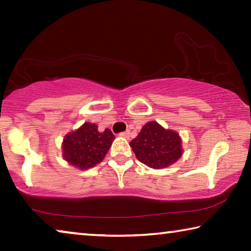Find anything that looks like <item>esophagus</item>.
I'll list each match as a JSON object with an SVG mask.
<instances>
[{"instance_id":"esophagus-1","label":"esophagus","mask_w":251,"mask_h":251,"mask_svg":"<svg viewBox=\"0 0 251 251\" xmlns=\"http://www.w3.org/2000/svg\"><path fill=\"white\" fill-rule=\"evenodd\" d=\"M129 130H126V131H123V133H121L120 135L122 136V137H125V138H128L129 137Z\"/></svg>"}]
</instances>
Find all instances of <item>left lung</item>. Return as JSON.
Listing matches in <instances>:
<instances>
[{
	"label": "left lung",
	"instance_id": "1",
	"mask_svg": "<svg viewBox=\"0 0 251 251\" xmlns=\"http://www.w3.org/2000/svg\"><path fill=\"white\" fill-rule=\"evenodd\" d=\"M129 145L141 163L154 169L171 166L184 152L179 134L164 128L155 121L144 125Z\"/></svg>",
	"mask_w": 251,
	"mask_h": 251
}]
</instances>
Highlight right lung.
<instances>
[{"label":"right lung","mask_w":251,"mask_h":251,"mask_svg":"<svg viewBox=\"0 0 251 251\" xmlns=\"http://www.w3.org/2000/svg\"><path fill=\"white\" fill-rule=\"evenodd\" d=\"M115 136L110 129H97V125L85 122L79 128L64 136L63 158L72 166L86 171L100 164L112 146Z\"/></svg>","instance_id":"add662e5"}]
</instances>
